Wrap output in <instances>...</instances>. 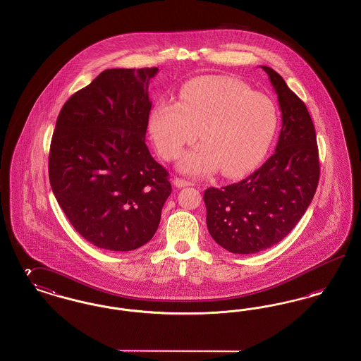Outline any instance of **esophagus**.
I'll list each match as a JSON object with an SVG mask.
<instances>
[{"label":"esophagus","instance_id":"obj_1","mask_svg":"<svg viewBox=\"0 0 361 361\" xmlns=\"http://www.w3.org/2000/svg\"><path fill=\"white\" fill-rule=\"evenodd\" d=\"M173 183H174V185H176L177 188H184V187H190V185H193V183H192V181H188V180L181 178V177H176Z\"/></svg>","mask_w":361,"mask_h":361}]
</instances>
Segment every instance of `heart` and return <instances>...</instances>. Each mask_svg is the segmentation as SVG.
<instances>
[{"label": "heart", "mask_w": 361, "mask_h": 361, "mask_svg": "<svg viewBox=\"0 0 361 361\" xmlns=\"http://www.w3.org/2000/svg\"><path fill=\"white\" fill-rule=\"evenodd\" d=\"M277 127L276 105L238 80L200 77L189 81L180 100L155 104L149 128L165 159H176L196 137L199 146L178 162L188 174L218 168L226 177L252 171L267 153Z\"/></svg>", "instance_id": "1"}]
</instances>
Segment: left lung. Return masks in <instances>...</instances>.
Masks as SVG:
<instances>
[{"mask_svg": "<svg viewBox=\"0 0 361 361\" xmlns=\"http://www.w3.org/2000/svg\"><path fill=\"white\" fill-rule=\"evenodd\" d=\"M261 68L281 111L275 153L245 180L206 189L203 196L211 237L237 255L258 253L287 237L306 212L319 180L317 135L306 105L275 70Z\"/></svg>", "mask_w": 361, "mask_h": 361, "instance_id": "1", "label": "left lung"}]
</instances>
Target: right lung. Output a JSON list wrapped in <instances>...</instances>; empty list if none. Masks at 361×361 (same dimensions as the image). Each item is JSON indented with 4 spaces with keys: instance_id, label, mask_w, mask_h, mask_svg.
Instances as JSON below:
<instances>
[{
    "instance_id": "obj_1",
    "label": "right lung",
    "mask_w": 361,
    "mask_h": 361,
    "mask_svg": "<svg viewBox=\"0 0 361 361\" xmlns=\"http://www.w3.org/2000/svg\"><path fill=\"white\" fill-rule=\"evenodd\" d=\"M157 68L108 69L62 106L49 177L73 227L97 247L128 252L153 238L172 192L150 154L149 84Z\"/></svg>"
}]
</instances>
